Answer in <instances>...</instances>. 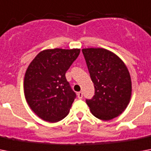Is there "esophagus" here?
I'll list each match as a JSON object with an SVG mask.
<instances>
[{
  "label": "esophagus",
  "instance_id": "esophagus-1",
  "mask_svg": "<svg viewBox=\"0 0 151 151\" xmlns=\"http://www.w3.org/2000/svg\"><path fill=\"white\" fill-rule=\"evenodd\" d=\"M78 97L79 99H82L83 97V93L81 92H78Z\"/></svg>",
  "mask_w": 151,
  "mask_h": 151
}]
</instances>
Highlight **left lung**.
Here are the masks:
<instances>
[{
	"label": "left lung",
	"mask_w": 151,
	"mask_h": 151,
	"mask_svg": "<svg viewBox=\"0 0 151 151\" xmlns=\"http://www.w3.org/2000/svg\"><path fill=\"white\" fill-rule=\"evenodd\" d=\"M82 52L95 87V96L86 100L91 112L103 121L119 116L132 96L131 77L126 65L105 48H83Z\"/></svg>",
	"instance_id": "1"
}]
</instances>
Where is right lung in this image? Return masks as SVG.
I'll return each instance as SVG.
<instances>
[{
	"label": "right lung",
	"mask_w": 151,
	"mask_h": 151,
	"mask_svg": "<svg viewBox=\"0 0 151 151\" xmlns=\"http://www.w3.org/2000/svg\"><path fill=\"white\" fill-rule=\"evenodd\" d=\"M79 53V48L45 49L27 67L23 81L25 98L44 121L59 122L69 114L76 94L65 74Z\"/></svg>",
	"instance_id": "1"
}]
</instances>
